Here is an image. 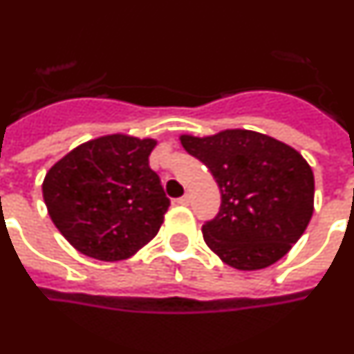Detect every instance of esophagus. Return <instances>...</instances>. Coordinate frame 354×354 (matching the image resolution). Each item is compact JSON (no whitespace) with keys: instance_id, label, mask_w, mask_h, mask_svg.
<instances>
[{"instance_id":"obj_1","label":"esophagus","mask_w":354,"mask_h":354,"mask_svg":"<svg viewBox=\"0 0 354 354\" xmlns=\"http://www.w3.org/2000/svg\"><path fill=\"white\" fill-rule=\"evenodd\" d=\"M176 203L178 205H189V203H191V196H189V194L182 196V198H180V200H178Z\"/></svg>"}]
</instances>
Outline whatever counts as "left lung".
<instances>
[{
    "mask_svg": "<svg viewBox=\"0 0 354 354\" xmlns=\"http://www.w3.org/2000/svg\"><path fill=\"white\" fill-rule=\"evenodd\" d=\"M212 172L221 207L201 228L219 259L236 270L266 268L292 250L313 216L315 178L302 154L248 129L180 136Z\"/></svg>",
    "mask_w": 354,
    "mask_h": 354,
    "instance_id": "obj_1",
    "label": "left lung"
}]
</instances>
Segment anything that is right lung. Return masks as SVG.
I'll list each match as a JSON object with an SVG mask.
<instances>
[{"label": "right lung", "instance_id": "1", "mask_svg": "<svg viewBox=\"0 0 354 354\" xmlns=\"http://www.w3.org/2000/svg\"><path fill=\"white\" fill-rule=\"evenodd\" d=\"M156 140L106 135L53 163L43 198L59 232L99 261L127 259L158 234L169 198L149 167Z\"/></svg>", "mask_w": 354, "mask_h": 354}]
</instances>
